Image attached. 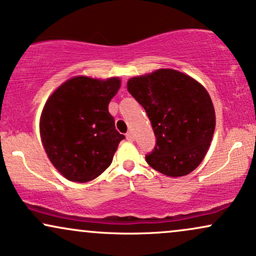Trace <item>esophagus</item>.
<instances>
[{
  "instance_id": "1",
  "label": "esophagus",
  "mask_w": 256,
  "mask_h": 256,
  "mask_svg": "<svg viewBox=\"0 0 256 256\" xmlns=\"http://www.w3.org/2000/svg\"><path fill=\"white\" fill-rule=\"evenodd\" d=\"M126 138H128V142H134V134H132L131 131H128V134H126Z\"/></svg>"
}]
</instances>
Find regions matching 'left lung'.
<instances>
[{
	"label": "left lung",
	"instance_id": "1",
	"mask_svg": "<svg viewBox=\"0 0 256 256\" xmlns=\"http://www.w3.org/2000/svg\"><path fill=\"white\" fill-rule=\"evenodd\" d=\"M156 136L148 165L167 177H183L202 162L216 128V110L201 83L177 70L160 68L128 80Z\"/></svg>",
	"mask_w": 256,
	"mask_h": 256
}]
</instances>
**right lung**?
Instances as JSON below:
<instances>
[{
    "label": "right lung",
    "mask_w": 256,
    "mask_h": 256,
    "mask_svg": "<svg viewBox=\"0 0 256 256\" xmlns=\"http://www.w3.org/2000/svg\"><path fill=\"white\" fill-rule=\"evenodd\" d=\"M120 85L119 77L77 76L46 100L40 119V140L52 166L68 180L86 183L110 166L125 138L108 112Z\"/></svg>",
    "instance_id": "right-lung-1"
}]
</instances>
